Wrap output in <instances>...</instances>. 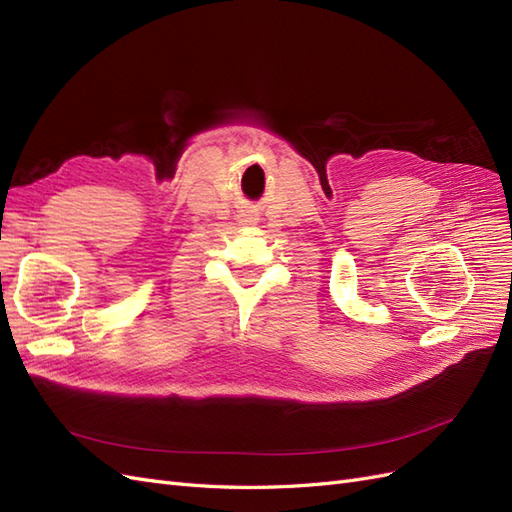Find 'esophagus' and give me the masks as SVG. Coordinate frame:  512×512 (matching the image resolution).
<instances>
[{
    "instance_id": "1",
    "label": "esophagus",
    "mask_w": 512,
    "mask_h": 512,
    "mask_svg": "<svg viewBox=\"0 0 512 512\" xmlns=\"http://www.w3.org/2000/svg\"><path fill=\"white\" fill-rule=\"evenodd\" d=\"M257 220H259V218H257L253 212H244V214H242V222H244V225H255Z\"/></svg>"
}]
</instances>
